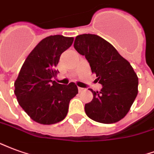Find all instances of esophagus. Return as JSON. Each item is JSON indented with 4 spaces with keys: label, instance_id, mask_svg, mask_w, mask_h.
Instances as JSON below:
<instances>
[{
    "label": "esophagus",
    "instance_id": "1",
    "mask_svg": "<svg viewBox=\"0 0 154 154\" xmlns=\"http://www.w3.org/2000/svg\"><path fill=\"white\" fill-rule=\"evenodd\" d=\"M84 89H85V88H79V87L78 88V90H79V93H80V92H82V91H84Z\"/></svg>",
    "mask_w": 154,
    "mask_h": 154
}]
</instances>
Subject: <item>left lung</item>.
Here are the masks:
<instances>
[{
  "label": "left lung",
  "instance_id": "left-lung-1",
  "mask_svg": "<svg viewBox=\"0 0 154 154\" xmlns=\"http://www.w3.org/2000/svg\"><path fill=\"white\" fill-rule=\"evenodd\" d=\"M74 47L85 56L103 85L100 92L90 89L94 98L85 104L86 115L103 124L124 118L138 94L139 79L130 62L110 42L95 34L78 35Z\"/></svg>",
  "mask_w": 154,
  "mask_h": 154
}]
</instances>
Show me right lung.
Segmentation results:
<instances>
[{"instance_id": "obj_1", "label": "right lung", "mask_w": 154, "mask_h": 154, "mask_svg": "<svg viewBox=\"0 0 154 154\" xmlns=\"http://www.w3.org/2000/svg\"><path fill=\"white\" fill-rule=\"evenodd\" d=\"M74 38L49 36L33 48L14 82V94L23 111L34 122L52 125L67 115L69 101L78 94L75 83L52 81L60 57L72 45Z\"/></svg>"}]
</instances>
